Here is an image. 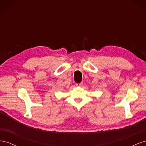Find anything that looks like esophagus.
Returning <instances> with one entry per match:
<instances>
[{"label": "esophagus", "mask_w": 146, "mask_h": 146, "mask_svg": "<svg viewBox=\"0 0 146 146\" xmlns=\"http://www.w3.org/2000/svg\"><path fill=\"white\" fill-rule=\"evenodd\" d=\"M76 85L77 86H81L83 85V82H80V83H76Z\"/></svg>", "instance_id": "obj_1"}]
</instances>
